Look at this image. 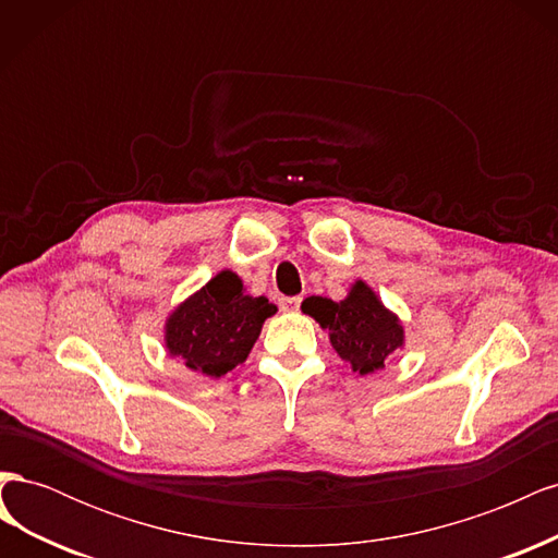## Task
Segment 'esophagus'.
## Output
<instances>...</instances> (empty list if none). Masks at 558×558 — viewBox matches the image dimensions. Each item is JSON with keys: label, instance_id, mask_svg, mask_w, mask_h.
I'll use <instances>...</instances> for the list:
<instances>
[{"label": "esophagus", "instance_id": "1", "mask_svg": "<svg viewBox=\"0 0 558 558\" xmlns=\"http://www.w3.org/2000/svg\"><path fill=\"white\" fill-rule=\"evenodd\" d=\"M300 302H302L300 295H295V298H281V310L283 312H298L300 310Z\"/></svg>", "mask_w": 558, "mask_h": 558}]
</instances>
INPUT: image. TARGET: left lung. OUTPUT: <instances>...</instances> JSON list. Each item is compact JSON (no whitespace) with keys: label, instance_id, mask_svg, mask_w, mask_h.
Returning a JSON list of instances; mask_svg holds the SVG:
<instances>
[{"label":"left lung","instance_id":"left-lung-1","mask_svg":"<svg viewBox=\"0 0 558 558\" xmlns=\"http://www.w3.org/2000/svg\"><path fill=\"white\" fill-rule=\"evenodd\" d=\"M302 312L314 316L320 328L328 330L332 349L359 375L381 369L388 353L404 342L398 316L381 305L365 281L353 283L342 302L312 295L302 302Z\"/></svg>","mask_w":558,"mask_h":558}]
</instances>
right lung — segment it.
Instances as JSON below:
<instances>
[{"label":"right lung","instance_id":"1","mask_svg":"<svg viewBox=\"0 0 558 558\" xmlns=\"http://www.w3.org/2000/svg\"><path fill=\"white\" fill-rule=\"evenodd\" d=\"M275 312L267 298L244 295L238 275L221 272L167 318L165 347L193 373L223 377L246 361Z\"/></svg>","mask_w":558,"mask_h":558}]
</instances>
